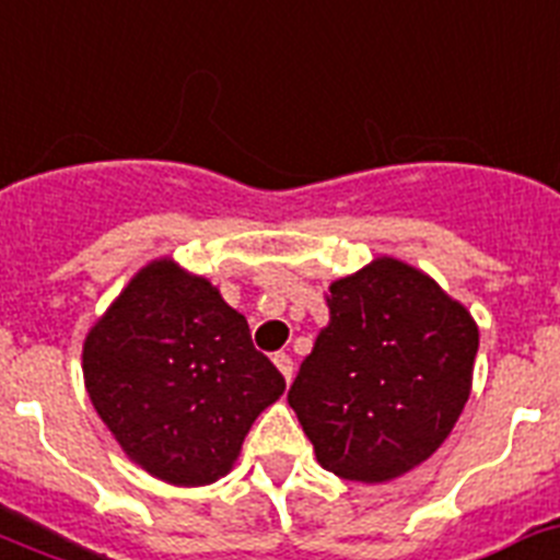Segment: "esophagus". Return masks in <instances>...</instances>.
<instances>
[{"mask_svg": "<svg viewBox=\"0 0 560 560\" xmlns=\"http://www.w3.org/2000/svg\"><path fill=\"white\" fill-rule=\"evenodd\" d=\"M272 364L279 368V373L284 375V382L290 384V378H293V359H290L288 352H276V355H272Z\"/></svg>", "mask_w": 560, "mask_h": 560, "instance_id": "1", "label": "esophagus"}]
</instances>
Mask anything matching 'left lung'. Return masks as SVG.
<instances>
[{"label": "left lung", "instance_id": "8db88e82", "mask_svg": "<svg viewBox=\"0 0 560 560\" xmlns=\"http://www.w3.org/2000/svg\"><path fill=\"white\" fill-rule=\"evenodd\" d=\"M327 307L288 401L324 469L393 481L453 432L472 387L478 327L427 272L389 256L332 281Z\"/></svg>", "mask_w": 560, "mask_h": 560}]
</instances>
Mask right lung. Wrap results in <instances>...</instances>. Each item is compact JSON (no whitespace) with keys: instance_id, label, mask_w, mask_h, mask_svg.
I'll use <instances>...</instances> for the list:
<instances>
[{"instance_id":"obj_1","label":"right lung","mask_w":560,"mask_h":560,"mask_svg":"<svg viewBox=\"0 0 560 560\" xmlns=\"http://www.w3.org/2000/svg\"><path fill=\"white\" fill-rule=\"evenodd\" d=\"M82 370L130 462L176 487L228 476L258 412L284 393L247 318L171 258L136 272L93 324Z\"/></svg>"}]
</instances>
